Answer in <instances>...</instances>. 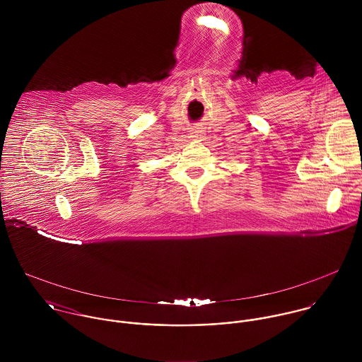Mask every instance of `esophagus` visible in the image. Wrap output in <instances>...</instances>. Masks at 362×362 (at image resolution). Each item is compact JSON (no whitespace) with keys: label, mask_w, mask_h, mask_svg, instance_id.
<instances>
[{"label":"esophagus","mask_w":362,"mask_h":362,"mask_svg":"<svg viewBox=\"0 0 362 362\" xmlns=\"http://www.w3.org/2000/svg\"><path fill=\"white\" fill-rule=\"evenodd\" d=\"M191 134H192V136L194 138H198V139H201L202 138V131L199 129V128H192V131H191Z\"/></svg>","instance_id":"34e87169"}]
</instances>
